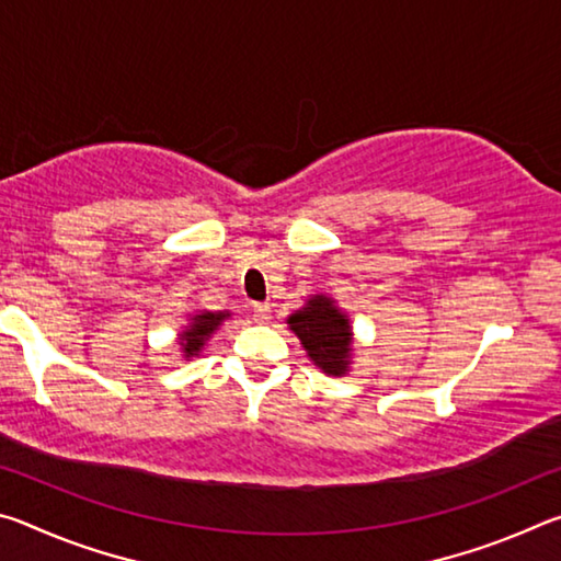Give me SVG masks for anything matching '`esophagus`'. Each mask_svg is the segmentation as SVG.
I'll list each match as a JSON object with an SVG mask.
<instances>
[{
  "mask_svg": "<svg viewBox=\"0 0 561 561\" xmlns=\"http://www.w3.org/2000/svg\"><path fill=\"white\" fill-rule=\"evenodd\" d=\"M252 317H254V321H260V324L270 321V304L267 301L252 304Z\"/></svg>",
  "mask_w": 561,
  "mask_h": 561,
  "instance_id": "1",
  "label": "esophagus"
}]
</instances>
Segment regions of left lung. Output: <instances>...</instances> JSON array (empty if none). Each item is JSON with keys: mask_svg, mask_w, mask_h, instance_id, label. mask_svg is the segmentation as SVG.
Masks as SVG:
<instances>
[{"mask_svg": "<svg viewBox=\"0 0 561 561\" xmlns=\"http://www.w3.org/2000/svg\"><path fill=\"white\" fill-rule=\"evenodd\" d=\"M289 329L299 336L307 356L329 376H344L351 364V321L324 294H314L307 307L287 319Z\"/></svg>", "mask_w": 561, "mask_h": 561, "instance_id": "left-lung-1", "label": "left lung"}]
</instances>
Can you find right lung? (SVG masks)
Wrapping results in <instances>:
<instances>
[{"instance_id":"add662e5","label":"right lung","mask_w":561,"mask_h":561,"mask_svg":"<svg viewBox=\"0 0 561 561\" xmlns=\"http://www.w3.org/2000/svg\"><path fill=\"white\" fill-rule=\"evenodd\" d=\"M230 317L227 311H197L195 317H190V324L180 334V346H183V356L193 358L203 351L205 341L215 334V329Z\"/></svg>"}]
</instances>
